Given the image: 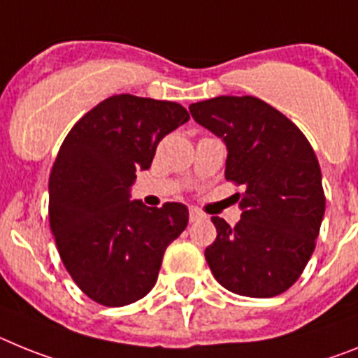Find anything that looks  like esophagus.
Instances as JSON below:
<instances>
[{"mask_svg":"<svg viewBox=\"0 0 358 358\" xmlns=\"http://www.w3.org/2000/svg\"><path fill=\"white\" fill-rule=\"evenodd\" d=\"M201 217H205V214H201L200 210L194 209V207L189 209V220H191V222H198V220H201Z\"/></svg>","mask_w":358,"mask_h":358,"instance_id":"1","label":"esophagus"}]
</instances>
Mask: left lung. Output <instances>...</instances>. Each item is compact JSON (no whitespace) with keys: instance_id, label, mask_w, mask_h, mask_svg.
Returning a JSON list of instances; mask_svg holds the SVG:
<instances>
[{"instance_id":"left-lung-1","label":"left lung","mask_w":358,"mask_h":358,"mask_svg":"<svg viewBox=\"0 0 358 358\" xmlns=\"http://www.w3.org/2000/svg\"><path fill=\"white\" fill-rule=\"evenodd\" d=\"M189 111L225 142V178L245 185L241 220L231 227L213 217L217 236L205 248L210 272L238 295L287 292L312 257L326 209L312 145L281 111L250 95L194 102Z\"/></svg>"}]
</instances>
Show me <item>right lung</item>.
Segmentation results:
<instances>
[{"label": "right lung", "instance_id": "add662e5", "mask_svg": "<svg viewBox=\"0 0 358 358\" xmlns=\"http://www.w3.org/2000/svg\"><path fill=\"white\" fill-rule=\"evenodd\" d=\"M189 120L169 101L113 95L71 127L50 173V229L77 287L104 306H126L155 287L162 257L187 227L183 203L129 200L136 171Z\"/></svg>", "mask_w": 358, "mask_h": 358}]
</instances>
